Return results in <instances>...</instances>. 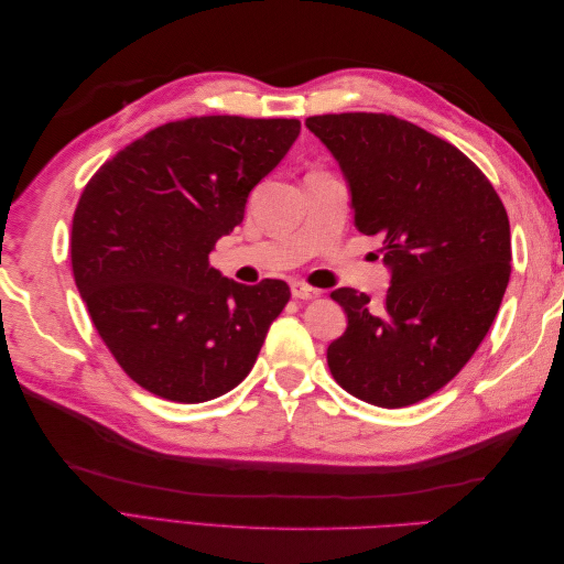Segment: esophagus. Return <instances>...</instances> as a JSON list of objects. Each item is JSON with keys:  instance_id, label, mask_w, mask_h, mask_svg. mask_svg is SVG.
I'll return each mask as SVG.
<instances>
[{"instance_id": "1", "label": "esophagus", "mask_w": 564, "mask_h": 564, "mask_svg": "<svg viewBox=\"0 0 564 564\" xmlns=\"http://www.w3.org/2000/svg\"><path fill=\"white\" fill-rule=\"evenodd\" d=\"M292 296L299 299V301H313V299L319 296V289L308 286L303 282H292Z\"/></svg>"}]
</instances>
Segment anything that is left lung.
<instances>
[{"instance_id": "8db88e82", "label": "left lung", "mask_w": 564, "mask_h": 564, "mask_svg": "<svg viewBox=\"0 0 564 564\" xmlns=\"http://www.w3.org/2000/svg\"><path fill=\"white\" fill-rule=\"evenodd\" d=\"M338 162L355 226L383 240L381 303L340 286L344 336L327 348L336 383L398 409L447 386L482 344L510 278L503 202L464 152L383 112L305 119Z\"/></svg>"}]
</instances>
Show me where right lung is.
Here are the masks:
<instances>
[{
    "instance_id": "right-lung-1",
    "label": "right lung",
    "mask_w": 564,
    "mask_h": 564,
    "mask_svg": "<svg viewBox=\"0 0 564 564\" xmlns=\"http://www.w3.org/2000/svg\"><path fill=\"white\" fill-rule=\"evenodd\" d=\"M299 131V119H178L119 150L84 187L75 284L119 367L152 395L207 402L251 371L292 294L282 280H228L209 253Z\"/></svg>"
}]
</instances>
